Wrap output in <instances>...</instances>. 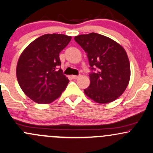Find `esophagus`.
<instances>
[{
    "label": "esophagus",
    "mask_w": 153,
    "mask_h": 153,
    "mask_svg": "<svg viewBox=\"0 0 153 153\" xmlns=\"http://www.w3.org/2000/svg\"><path fill=\"white\" fill-rule=\"evenodd\" d=\"M78 75H72V78L73 79H77L78 78Z\"/></svg>",
    "instance_id": "esophagus-1"
}]
</instances>
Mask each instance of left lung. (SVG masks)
<instances>
[{
  "mask_svg": "<svg viewBox=\"0 0 153 153\" xmlns=\"http://www.w3.org/2000/svg\"><path fill=\"white\" fill-rule=\"evenodd\" d=\"M74 39L86 52L91 66V83L84 93L99 103L114 101L124 93L130 78L127 52L111 39L97 33Z\"/></svg>",
  "mask_w": 153,
  "mask_h": 153,
  "instance_id": "8db88e82",
  "label": "left lung"
}]
</instances>
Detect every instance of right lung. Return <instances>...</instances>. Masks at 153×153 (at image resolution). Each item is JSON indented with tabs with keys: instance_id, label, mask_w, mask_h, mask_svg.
Here are the masks:
<instances>
[{
	"instance_id": "add662e5",
	"label": "right lung",
	"mask_w": 153,
	"mask_h": 153,
	"mask_svg": "<svg viewBox=\"0 0 153 153\" xmlns=\"http://www.w3.org/2000/svg\"><path fill=\"white\" fill-rule=\"evenodd\" d=\"M71 36L45 34L33 41L19 57L16 68L19 84L24 93L38 103H50L60 96L69 82L59 68V52Z\"/></svg>"
}]
</instances>
